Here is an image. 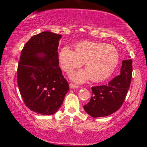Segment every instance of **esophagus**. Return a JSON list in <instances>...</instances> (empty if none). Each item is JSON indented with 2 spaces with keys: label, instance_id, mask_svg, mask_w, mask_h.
<instances>
[{
  "label": "esophagus",
  "instance_id": "34e87169",
  "mask_svg": "<svg viewBox=\"0 0 147 147\" xmlns=\"http://www.w3.org/2000/svg\"><path fill=\"white\" fill-rule=\"evenodd\" d=\"M70 88L71 89H75V88H79V86H78L74 85V84H70Z\"/></svg>",
  "mask_w": 147,
  "mask_h": 147
}]
</instances>
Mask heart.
Masks as SVG:
<instances>
[{
	"instance_id": "heart-1",
	"label": "heart",
	"mask_w": 147,
	"mask_h": 147,
	"mask_svg": "<svg viewBox=\"0 0 147 147\" xmlns=\"http://www.w3.org/2000/svg\"><path fill=\"white\" fill-rule=\"evenodd\" d=\"M75 52L64 47L59 52L61 68L66 73L83 65L86 70H79L70 76L75 83H84L89 78L101 82L109 78L115 70L119 61L117 49L102 42L84 41L75 45Z\"/></svg>"
}]
</instances>
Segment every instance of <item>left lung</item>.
Instances as JSON below:
<instances>
[{"mask_svg":"<svg viewBox=\"0 0 147 147\" xmlns=\"http://www.w3.org/2000/svg\"><path fill=\"white\" fill-rule=\"evenodd\" d=\"M132 77V60H124L120 75L107 84L91 88L92 96L90 102L84 109L92 117L109 116L122 106L128 92Z\"/></svg>","mask_w":147,"mask_h":147,"instance_id":"1","label":"left lung"}]
</instances>
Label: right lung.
Returning a JSON list of instances; mask_svg holds the SVG:
<instances>
[{
  "instance_id": "1",
  "label": "right lung",
  "mask_w": 147,
  "mask_h": 147,
  "mask_svg": "<svg viewBox=\"0 0 147 147\" xmlns=\"http://www.w3.org/2000/svg\"><path fill=\"white\" fill-rule=\"evenodd\" d=\"M61 37L43 32L32 37L21 51L17 70L18 89L27 107L38 114L57 113L69 90L59 67L57 50Z\"/></svg>"
}]
</instances>
